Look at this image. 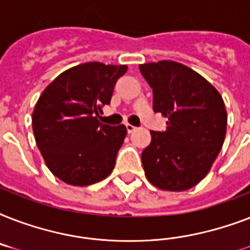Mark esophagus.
<instances>
[{
    "label": "esophagus",
    "mask_w": 250,
    "mask_h": 250,
    "mask_svg": "<svg viewBox=\"0 0 250 250\" xmlns=\"http://www.w3.org/2000/svg\"><path fill=\"white\" fill-rule=\"evenodd\" d=\"M125 128H127V132L132 133L133 131L136 129V127H135V125H129V123H127V125H125Z\"/></svg>",
    "instance_id": "esophagus-1"
}]
</instances>
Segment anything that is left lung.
Here are the masks:
<instances>
[{
    "label": "left lung",
    "instance_id": "obj_1",
    "mask_svg": "<svg viewBox=\"0 0 250 250\" xmlns=\"http://www.w3.org/2000/svg\"><path fill=\"white\" fill-rule=\"evenodd\" d=\"M153 89V110L168 121L164 132L150 131L141 153L145 176L162 190L182 192L205 178L225 143L227 111L215 88L174 61L139 66Z\"/></svg>",
    "mask_w": 250,
    "mask_h": 250
}]
</instances>
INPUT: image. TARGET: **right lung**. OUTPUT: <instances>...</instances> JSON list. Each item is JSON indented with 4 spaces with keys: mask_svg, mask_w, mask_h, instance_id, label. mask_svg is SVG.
I'll list each match as a JSON object with an SVG mask.
<instances>
[{
    "mask_svg": "<svg viewBox=\"0 0 250 250\" xmlns=\"http://www.w3.org/2000/svg\"><path fill=\"white\" fill-rule=\"evenodd\" d=\"M127 66L88 62L58 75L41 93L32 113L37 148L48 168L70 186L85 187L107 178L127 135L125 125H102Z\"/></svg>",
    "mask_w": 250,
    "mask_h": 250,
    "instance_id": "add662e5",
    "label": "right lung"
}]
</instances>
